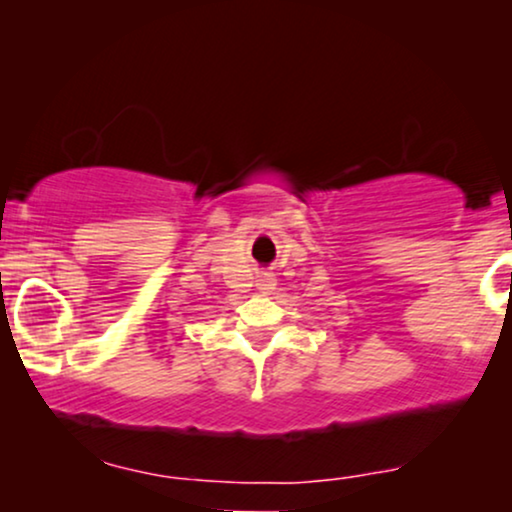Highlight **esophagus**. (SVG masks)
<instances>
[{"instance_id":"obj_1","label":"esophagus","mask_w":512,"mask_h":512,"mask_svg":"<svg viewBox=\"0 0 512 512\" xmlns=\"http://www.w3.org/2000/svg\"><path fill=\"white\" fill-rule=\"evenodd\" d=\"M275 275H270V272H263L261 277L256 279V289L261 293H272V289H275Z\"/></svg>"}]
</instances>
